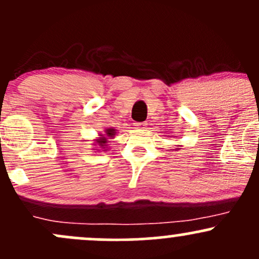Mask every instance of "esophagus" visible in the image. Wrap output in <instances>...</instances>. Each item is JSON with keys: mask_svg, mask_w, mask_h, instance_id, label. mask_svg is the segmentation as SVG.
<instances>
[{"mask_svg": "<svg viewBox=\"0 0 259 259\" xmlns=\"http://www.w3.org/2000/svg\"><path fill=\"white\" fill-rule=\"evenodd\" d=\"M146 125H148L146 122H134L135 129H138V130H145Z\"/></svg>", "mask_w": 259, "mask_h": 259, "instance_id": "34e87169", "label": "esophagus"}]
</instances>
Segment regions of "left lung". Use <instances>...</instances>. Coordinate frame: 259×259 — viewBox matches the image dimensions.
Here are the masks:
<instances>
[{
  "mask_svg": "<svg viewBox=\"0 0 259 259\" xmlns=\"http://www.w3.org/2000/svg\"><path fill=\"white\" fill-rule=\"evenodd\" d=\"M179 146H181V145H179ZM176 150H179V148H176Z\"/></svg>",
  "mask_w": 259,
  "mask_h": 259,
  "instance_id": "8db88e82",
  "label": "left lung"
}]
</instances>
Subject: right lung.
Returning a JSON list of instances; mask_svg holds the SVG:
<instances>
[{"label":"right lung","instance_id":"add662e5","mask_svg":"<svg viewBox=\"0 0 259 259\" xmlns=\"http://www.w3.org/2000/svg\"><path fill=\"white\" fill-rule=\"evenodd\" d=\"M116 134V129L114 127H109V129H105L103 134H99L98 139H94V144L93 145L95 146L94 150L97 151H107L108 150V143H110L111 139L114 138V135Z\"/></svg>","mask_w":259,"mask_h":259}]
</instances>
